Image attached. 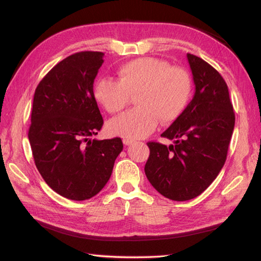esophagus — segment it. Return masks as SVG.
Returning <instances> with one entry per match:
<instances>
[{"instance_id":"obj_1","label":"esophagus","mask_w":261,"mask_h":261,"mask_svg":"<svg viewBox=\"0 0 261 261\" xmlns=\"http://www.w3.org/2000/svg\"><path fill=\"white\" fill-rule=\"evenodd\" d=\"M135 142V140L134 139H127V138H124L123 139V143L125 146H129V145H132V143Z\"/></svg>"}]
</instances>
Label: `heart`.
Here are the masks:
<instances>
[{
	"mask_svg": "<svg viewBox=\"0 0 261 261\" xmlns=\"http://www.w3.org/2000/svg\"><path fill=\"white\" fill-rule=\"evenodd\" d=\"M192 95V81L186 70L171 67L165 60L143 57L122 65L119 80L102 79L94 87L96 101L109 113H119L136 96L138 107L109 122L111 135L127 139L145 138L159 120L170 124L184 112Z\"/></svg>",
	"mask_w": 261,
	"mask_h": 261,
	"instance_id": "b5f03b06",
	"label": "heart"
}]
</instances>
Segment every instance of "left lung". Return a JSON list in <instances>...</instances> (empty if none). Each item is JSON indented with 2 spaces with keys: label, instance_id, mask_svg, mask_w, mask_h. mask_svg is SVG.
Listing matches in <instances>:
<instances>
[{
  "label": "left lung",
  "instance_id": "8db88e82",
  "mask_svg": "<svg viewBox=\"0 0 261 261\" xmlns=\"http://www.w3.org/2000/svg\"><path fill=\"white\" fill-rule=\"evenodd\" d=\"M195 94L178 119L162 137L174 145L150 141L145 173L156 190L173 201L202 194L222 169L236 116L228 85L212 66L187 54Z\"/></svg>",
  "mask_w": 261,
  "mask_h": 261
}]
</instances>
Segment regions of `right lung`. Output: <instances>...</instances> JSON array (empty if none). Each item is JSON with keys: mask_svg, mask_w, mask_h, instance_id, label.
I'll use <instances>...</instances> for the list:
<instances>
[{"mask_svg": "<svg viewBox=\"0 0 261 261\" xmlns=\"http://www.w3.org/2000/svg\"><path fill=\"white\" fill-rule=\"evenodd\" d=\"M103 56L70 55L48 71L33 96L28 137L36 167L51 190L73 201L102 190L123 149L121 138L91 139L103 125L93 92Z\"/></svg>", "mask_w": 261, "mask_h": 261, "instance_id": "1", "label": "right lung"}]
</instances>
